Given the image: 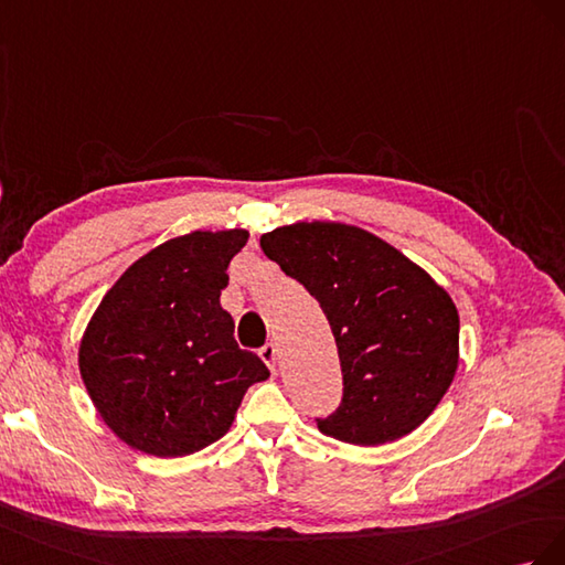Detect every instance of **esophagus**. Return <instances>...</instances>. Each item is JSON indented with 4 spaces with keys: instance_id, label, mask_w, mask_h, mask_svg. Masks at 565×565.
<instances>
[{
    "instance_id": "esophagus-1",
    "label": "esophagus",
    "mask_w": 565,
    "mask_h": 565,
    "mask_svg": "<svg viewBox=\"0 0 565 565\" xmlns=\"http://www.w3.org/2000/svg\"><path fill=\"white\" fill-rule=\"evenodd\" d=\"M260 358H263V362L274 372V366H277V345H274V343H265V345L260 348Z\"/></svg>"
}]
</instances>
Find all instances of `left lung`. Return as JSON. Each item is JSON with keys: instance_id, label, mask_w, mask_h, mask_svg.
<instances>
[{"instance_id": "1", "label": "left lung", "mask_w": 565, "mask_h": 565, "mask_svg": "<svg viewBox=\"0 0 565 565\" xmlns=\"http://www.w3.org/2000/svg\"><path fill=\"white\" fill-rule=\"evenodd\" d=\"M260 246L324 310L343 397L324 435L383 445L422 426L459 364V315L445 288L383 238L341 222H298Z\"/></svg>"}]
</instances>
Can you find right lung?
<instances>
[{
	"label": "right lung",
	"instance_id": "obj_1",
	"mask_svg": "<svg viewBox=\"0 0 565 565\" xmlns=\"http://www.w3.org/2000/svg\"><path fill=\"white\" fill-rule=\"evenodd\" d=\"M246 230L160 244L110 286L79 343V374L106 426L153 457H184L230 430L269 369L234 341L222 310Z\"/></svg>",
	"mask_w": 565,
	"mask_h": 565
}]
</instances>
